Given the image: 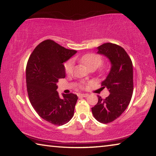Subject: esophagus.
Masks as SVG:
<instances>
[{"instance_id": "esophagus-1", "label": "esophagus", "mask_w": 156, "mask_h": 156, "mask_svg": "<svg viewBox=\"0 0 156 156\" xmlns=\"http://www.w3.org/2000/svg\"><path fill=\"white\" fill-rule=\"evenodd\" d=\"M88 94H80L78 95L79 98H84V97H87Z\"/></svg>"}]
</instances>
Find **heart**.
I'll use <instances>...</instances> for the list:
<instances>
[{
  "label": "heart",
  "instance_id": "heart-1",
  "mask_svg": "<svg viewBox=\"0 0 156 156\" xmlns=\"http://www.w3.org/2000/svg\"><path fill=\"white\" fill-rule=\"evenodd\" d=\"M80 61L88 69L98 67L102 62V58L99 55L94 53L83 55L80 58ZM74 67V62L72 60H69L65 64V70L67 74L72 73Z\"/></svg>",
  "mask_w": 156,
  "mask_h": 156
}]
</instances>
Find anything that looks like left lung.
Instances as JSON below:
<instances>
[{
  "label": "left lung",
  "instance_id": "obj_1",
  "mask_svg": "<svg viewBox=\"0 0 156 156\" xmlns=\"http://www.w3.org/2000/svg\"><path fill=\"white\" fill-rule=\"evenodd\" d=\"M97 54L109 59L111 69L102 82L110 94L105 99L98 96V102L91 108L94 118L100 122L109 123L125 112L131 101L133 91V64L122 47L113 43H105L97 47Z\"/></svg>",
  "mask_w": 156,
  "mask_h": 156
}]
</instances>
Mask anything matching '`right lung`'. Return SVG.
<instances>
[{
	"mask_svg": "<svg viewBox=\"0 0 156 156\" xmlns=\"http://www.w3.org/2000/svg\"><path fill=\"white\" fill-rule=\"evenodd\" d=\"M77 51L68 49L51 40H46L34 49L26 67V83L31 104L44 120L62 125L72 119L77 95L62 94L57 83L65 78L64 62Z\"/></svg>",
	"mask_w": 156,
	"mask_h": 156,
	"instance_id": "add662e5",
	"label": "right lung"
}]
</instances>
